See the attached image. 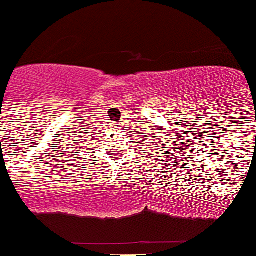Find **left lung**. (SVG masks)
<instances>
[{
	"label": "left lung",
	"mask_w": 256,
	"mask_h": 256,
	"mask_svg": "<svg viewBox=\"0 0 256 256\" xmlns=\"http://www.w3.org/2000/svg\"><path fill=\"white\" fill-rule=\"evenodd\" d=\"M155 155H156V154H155Z\"/></svg>",
	"instance_id": "left-lung-1"
}]
</instances>
